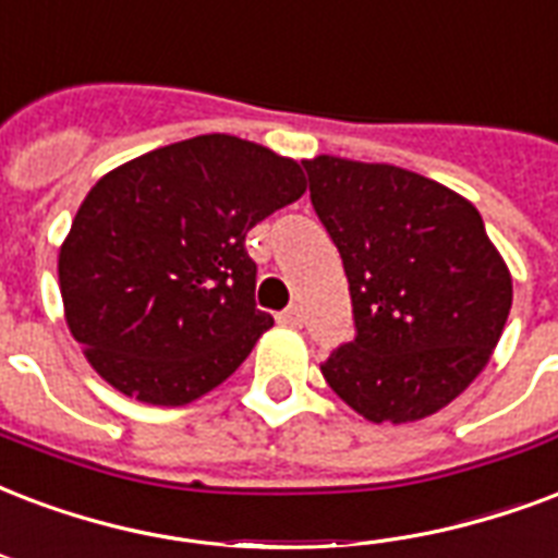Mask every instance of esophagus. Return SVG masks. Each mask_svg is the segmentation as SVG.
Segmentation results:
<instances>
[{
  "mask_svg": "<svg viewBox=\"0 0 558 558\" xmlns=\"http://www.w3.org/2000/svg\"><path fill=\"white\" fill-rule=\"evenodd\" d=\"M280 325H289V327H298L301 325V307H287L283 313L278 316Z\"/></svg>",
  "mask_w": 558,
  "mask_h": 558,
  "instance_id": "obj_1",
  "label": "esophagus"
}]
</instances>
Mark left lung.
<instances>
[{
    "instance_id": "1",
    "label": "left lung",
    "mask_w": 558,
    "mask_h": 558,
    "mask_svg": "<svg viewBox=\"0 0 558 558\" xmlns=\"http://www.w3.org/2000/svg\"><path fill=\"white\" fill-rule=\"evenodd\" d=\"M304 169L354 304L356 336L322 363L327 386L374 424L427 418L486 368L512 275L477 207L448 186L333 155Z\"/></svg>"
}]
</instances>
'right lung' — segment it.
I'll return each instance as SVG.
<instances>
[{
	"label": "right lung",
	"instance_id": "right-lung-1",
	"mask_svg": "<svg viewBox=\"0 0 558 558\" xmlns=\"http://www.w3.org/2000/svg\"><path fill=\"white\" fill-rule=\"evenodd\" d=\"M307 190L292 157L202 134L93 186L58 254L66 325L128 398L184 407L228 380L275 318L245 233Z\"/></svg>",
	"mask_w": 558,
	"mask_h": 558
}]
</instances>
